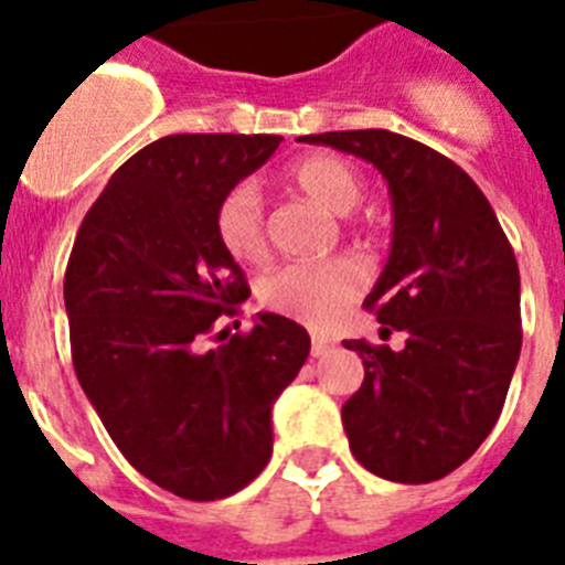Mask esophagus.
I'll return each mask as SVG.
<instances>
[{"instance_id":"34e87169","label":"esophagus","mask_w":565,"mask_h":565,"mask_svg":"<svg viewBox=\"0 0 565 565\" xmlns=\"http://www.w3.org/2000/svg\"><path fill=\"white\" fill-rule=\"evenodd\" d=\"M331 349H334V342H331L329 337H320V334H315V337H311V356H322V354H329Z\"/></svg>"}]
</instances>
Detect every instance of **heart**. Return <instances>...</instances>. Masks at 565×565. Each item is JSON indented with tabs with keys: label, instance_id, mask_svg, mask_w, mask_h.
<instances>
[{
	"label": "heart",
	"instance_id": "heart-1",
	"mask_svg": "<svg viewBox=\"0 0 565 565\" xmlns=\"http://www.w3.org/2000/svg\"><path fill=\"white\" fill-rule=\"evenodd\" d=\"M291 182L317 205L334 214H349L360 205L365 191L363 173L351 162L331 153H315L300 159L288 171ZM214 231L225 254L243 263H259L268 250L265 239V205L257 182L243 180L228 188L214 211ZM369 286V271L356 257L315 259V263H288L265 274L257 297L268 311L306 326H331Z\"/></svg>",
	"mask_w": 565,
	"mask_h": 565
}]
</instances>
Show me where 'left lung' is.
Segmentation results:
<instances>
[{
    "label": "left lung",
    "mask_w": 565,
    "mask_h": 565,
    "mask_svg": "<svg viewBox=\"0 0 565 565\" xmlns=\"http://www.w3.org/2000/svg\"><path fill=\"white\" fill-rule=\"evenodd\" d=\"M329 145L377 168L394 205L392 254L365 308L406 345L345 340L365 377L342 428L371 475L431 483L469 460L503 412L520 356L514 250L469 173L403 134L329 131Z\"/></svg>",
    "instance_id": "obj_1"
}]
</instances>
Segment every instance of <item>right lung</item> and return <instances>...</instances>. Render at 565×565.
I'll use <instances>...</instances> for the list:
<instances>
[{
  "mask_svg": "<svg viewBox=\"0 0 565 565\" xmlns=\"http://www.w3.org/2000/svg\"><path fill=\"white\" fill-rule=\"evenodd\" d=\"M279 142L173 134L145 145L90 205L67 259L82 392L139 475L196 503L245 489L271 460L274 399L311 349L279 315H257L248 334L216 331L250 291L214 211Z\"/></svg>",
  "mask_w": 565,
  "mask_h": 565,
  "instance_id": "right-lung-1",
  "label": "right lung"
}]
</instances>
